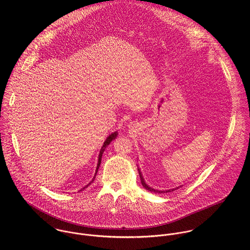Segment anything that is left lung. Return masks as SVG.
I'll list each match as a JSON object with an SVG mask.
<instances>
[{"label":"left lung","instance_id":"8db88e82","mask_svg":"<svg viewBox=\"0 0 250 250\" xmlns=\"http://www.w3.org/2000/svg\"><path fill=\"white\" fill-rule=\"evenodd\" d=\"M139 174H140V178H141V181H142V184H143V188H145L147 190H150L151 192H158V193H163V192H170V191H173V190H175V189H177V188H180V187H178V188H172V189H168V190H164V191H162V190H157V189H154V188H152L148 187V186L145 184V182H144V180H143V175H142V173H141L140 169H139Z\"/></svg>","mask_w":250,"mask_h":250}]
</instances>
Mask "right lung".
<instances>
[{"mask_svg":"<svg viewBox=\"0 0 250 250\" xmlns=\"http://www.w3.org/2000/svg\"><path fill=\"white\" fill-rule=\"evenodd\" d=\"M116 136H117V132H114V133H112L111 135H109L108 137H107V140H106V142L104 143L103 144V146H102V148H101V151H100V154H99V159H98V165H97V168H96V172H95V176H96V173H97V171H98V168H99V167H100V165H101V160H102V155H103V153H104V151H105V149L107 148V145L109 144V143H111L113 140H115V138H116ZM95 176L93 177V180L88 184V185H90L93 181H94V179H95ZM88 185L87 186H85L83 188H82V189H84L86 187H88ZM81 189V190H82Z\"/></svg>","mask_w":250,"mask_h":250,"instance_id":"right-lung-1","label":"right lung"}]
</instances>
